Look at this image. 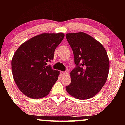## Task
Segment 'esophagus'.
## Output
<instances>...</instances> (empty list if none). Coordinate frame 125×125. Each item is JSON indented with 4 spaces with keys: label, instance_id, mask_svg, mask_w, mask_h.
Segmentation results:
<instances>
[{
    "label": "esophagus",
    "instance_id": "1",
    "mask_svg": "<svg viewBox=\"0 0 125 125\" xmlns=\"http://www.w3.org/2000/svg\"><path fill=\"white\" fill-rule=\"evenodd\" d=\"M61 74L62 76H65L67 75V72H61Z\"/></svg>",
    "mask_w": 125,
    "mask_h": 125
}]
</instances>
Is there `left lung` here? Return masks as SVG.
I'll return each mask as SVG.
<instances>
[{"instance_id":"8db88e82","label":"left lung","mask_w":125,"mask_h":125,"mask_svg":"<svg viewBox=\"0 0 125 125\" xmlns=\"http://www.w3.org/2000/svg\"><path fill=\"white\" fill-rule=\"evenodd\" d=\"M66 36L77 66L71 72V83L66 89L78 99L92 98L101 90L108 76L106 51L99 42L84 32L70 33Z\"/></svg>"}]
</instances>
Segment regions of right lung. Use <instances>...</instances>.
<instances>
[{
    "label": "right lung",
    "instance_id": "add662e5",
    "mask_svg": "<svg viewBox=\"0 0 125 125\" xmlns=\"http://www.w3.org/2000/svg\"><path fill=\"white\" fill-rule=\"evenodd\" d=\"M64 37L63 33L35 36L19 47L12 59V71L17 86L25 95L41 99L49 94L60 72L46 66L53 59L55 49Z\"/></svg>",
    "mask_w": 125,
    "mask_h": 125
}]
</instances>
